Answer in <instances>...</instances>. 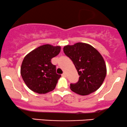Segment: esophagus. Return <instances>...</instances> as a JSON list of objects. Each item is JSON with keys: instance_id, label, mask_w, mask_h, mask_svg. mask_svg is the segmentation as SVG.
Masks as SVG:
<instances>
[{"instance_id": "esophagus-1", "label": "esophagus", "mask_w": 127, "mask_h": 127, "mask_svg": "<svg viewBox=\"0 0 127 127\" xmlns=\"http://www.w3.org/2000/svg\"><path fill=\"white\" fill-rule=\"evenodd\" d=\"M62 76H64V77H66V73L64 72V73L62 74Z\"/></svg>"}]
</instances>
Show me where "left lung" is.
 Listing matches in <instances>:
<instances>
[{"label":"left lung","instance_id":"1","mask_svg":"<svg viewBox=\"0 0 127 127\" xmlns=\"http://www.w3.org/2000/svg\"><path fill=\"white\" fill-rule=\"evenodd\" d=\"M63 51L73 61L79 75L77 83L70 84L71 90L83 96L96 91L107 74L106 64L101 54L84 43L65 46Z\"/></svg>","mask_w":127,"mask_h":127}]
</instances>
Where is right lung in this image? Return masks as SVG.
I'll use <instances>...</instances> for the list:
<instances>
[{"label": "right lung", "instance_id": "add662e5", "mask_svg": "<svg viewBox=\"0 0 127 127\" xmlns=\"http://www.w3.org/2000/svg\"><path fill=\"white\" fill-rule=\"evenodd\" d=\"M61 47L51 44L40 46L25 56L20 73L30 90L45 94L54 90L61 75L56 73V66L51 59L59 54Z\"/></svg>", "mask_w": 127, "mask_h": 127}]
</instances>
